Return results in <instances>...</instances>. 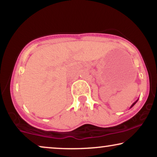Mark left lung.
I'll use <instances>...</instances> for the list:
<instances>
[{
  "mask_svg": "<svg viewBox=\"0 0 157 157\" xmlns=\"http://www.w3.org/2000/svg\"><path fill=\"white\" fill-rule=\"evenodd\" d=\"M138 100H139V98H138V99H137V100H136V101H135V102H134V104H132V106H131V107H130V109H131V108H132V107H133V106H134V105H135V104H136V102H137V101H138Z\"/></svg>",
  "mask_w": 157,
  "mask_h": 157,
  "instance_id": "left-lung-1",
  "label": "left lung"
}]
</instances>
